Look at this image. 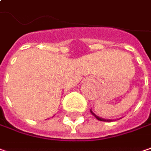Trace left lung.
<instances>
[{
    "instance_id": "8db88e82",
    "label": "left lung",
    "mask_w": 151,
    "mask_h": 151,
    "mask_svg": "<svg viewBox=\"0 0 151 151\" xmlns=\"http://www.w3.org/2000/svg\"><path fill=\"white\" fill-rule=\"evenodd\" d=\"M91 113H92V114H93V116H94L96 117V118H97L99 121H101V122H110V120H106V119H104V118H100V117L97 116L95 114H93V111H92V110H91Z\"/></svg>"
}]
</instances>
